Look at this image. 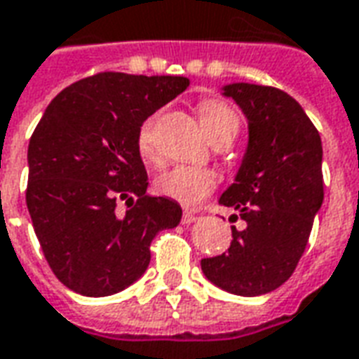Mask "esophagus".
<instances>
[{"label": "esophagus", "mask_w": 359, "mask_h": 359, "mask_svg": "<svg viewBox=\"0 0 359 359\" xmlns=\"http://www.w3.org/2000/svg\"><path fill=\"white\" fill-rule=\"evenodd\" d=\"M196 219H198V213H196V211H184V213H182V223H184V225L194 223Z\"/></svg>", "instance_id": "esophagus-1"}]
</instances>
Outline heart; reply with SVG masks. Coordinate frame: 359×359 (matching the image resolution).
<instances>
[{
	"label": "heart",
	"mask_w": 359,
	"mask_h": 359,
	"mask_svg": "<svg viewBox=\"0 0 359 359\" xmlns=\"http://www.w3.org/2000/svg\"><path fill=\"white\" fill-rule=\"evenodd\" d=\"M198 113H200L203 130L213 142L223 140V138L233 140L238 133L241 118L229 103L221 100H205L200 103ZM156 121L157 115H149L148 118H144L136 134V148L146 163L159 161L156 146ZM215 184H217V175L211 169L190 167V165L171 167L156 179L157 192L182 205H196L198 202H202L205 196L213 192Z\"/></svg>",
	"instance_id": "obj_1"
}]
</instances>
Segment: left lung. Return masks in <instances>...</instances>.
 Instances as JSON below:
<instances>
[{
  "label": "left lung",
  "mask_w": 359,
  "mask_h": 359,
  "mask_svg": "<svg viewBox=\"0 0 359 359\" xmlns=\"http://www.w3.org/2000/svg\"><path fill=\"white\" fill-rule=\"evenodd\" d=\"M248 118V148L234 182L219 198L246 221L229 252L203 257L202 271L238 296L275 290L292 275L323 203V146L306 111L273 86H223Z\"/></svg>",
  "instance_id": "8db88e82"
}]
</instances>
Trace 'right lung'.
<instances>
[{"label":"right lung","instance_id":"right-lung-1","mask_svg":"<svg viewBox=\"0 0 359 359\" xmlns=\"http://www.w3.org/2000/svg\"><path fill=\"white\" fill-rule=\"evenodd\" d=\"M188 84L184 76L97 73L48 105L28 144L27 205L67 288L94 298L125 290L148 269L156 234L180 223L179 203L146 194L136 134Z\"/></svg>","mask_w":359,"mask_h":359}]
</instances>
